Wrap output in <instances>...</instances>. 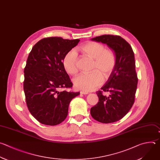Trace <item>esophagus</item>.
I'll return each mask as SVG.
<instances>
[{
  "instance_id": "1",
  "label": "esophagus",
  "mask_w": 160,
  "mask_h": 160,
  "mask_svg": "<svg viewBox=\"0 0 160 160\" xmlns=\"http://www.w3.org/2000/svg\"><path fill=\"white\" fill-rule=\"evenodd\" d=\"M80 93H81V94H84V95H87V94H88V92H83V91H81V92H80Z\"/></svg>"
}]
</instances>
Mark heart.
<instances>
[{"label":"heart","mask_w":160,"mask_h":160,"mask_svg":"<svg viewBox=\"0 0 160 160\" xmlns=\"http://www.w3.org/2000/svg\"><path fill=\"white\" fill-rule=\"evenodd\" d=\"M81 51L88 57L94 59L92 67L93 72L82 73L73 79L74 86L77 89L90 92L100 85L103 78L108 77L116 67L117 58L115 52L98 42L90 41L80 47ZM63 65L67 73L75 74L78 71L77 53L75 49L69 51L63 60Z\"/></svg>","instance_id":"1"}]
</instances>
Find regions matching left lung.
<instances>
[{"label": "left lung", "mask_w": 160, "mask_h": 160, "mask_svg": "<svg viewBox=\"0 0 160 160\" xmlns=\"http://www.w3.org/2000/svg\"><path fill=\"white\" fill-rule=\"evenodd\" d=\"M91 40L107 44L114 51L117 62L108 80L101 88L110 95L106 96L98 91V102L91 108L90 114L100 122H114L127 114L134 102L138 81L134 54L131 45L119 36L106 34Z\"/></svg>", "instance_id": "1"}]
</instances>
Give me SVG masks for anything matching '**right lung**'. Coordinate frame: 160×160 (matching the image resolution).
Returning a JSON list of instances; mask_svg holds the SVG:
<instances>
[{
    "mask_svg": "<svg viewBox=\"0 0 160 160\" xmlns=\"http://www.w3.org/2000/svg\"><path fill=\"white\" fill-rule=\"evenodd\" d=\"M80 39L60 37L46 38L32 48L24 70V91L31 115L39 122L55 126L67 118L71 100L79 92L60 90L73 83L65 71L63 60Z\"/></svg>",
    "mask_w": 160,
    "mask_h": 160,
    "instance_id": "1",
    "label": "right lung"
}]
</instances>
